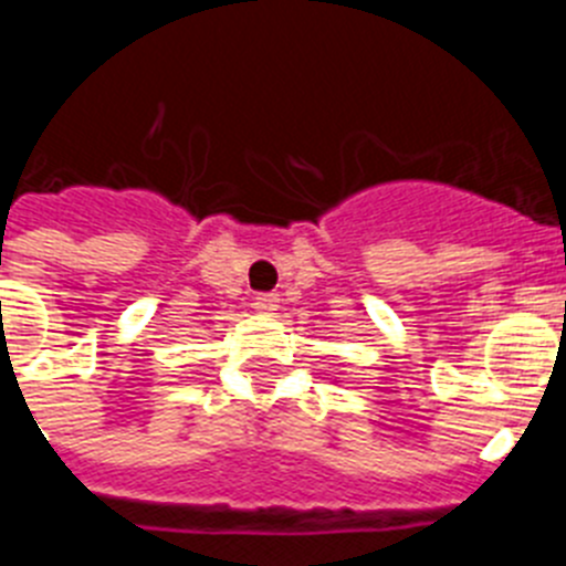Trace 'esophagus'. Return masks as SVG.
<instances>
[{"label":"esophagus","instance_id":"esophagus-1","mask_svg":"<svg viewBox=\"0 0 566 566\" xmlns=\"http://www.w3.org/2000/svg\"><path fill=\"white\" fill-rule=\"evenodd\" d=\"M252 306H254V312H258V314H266V317H269V314L277 312L280 297H277V294H258V297H254Z\"/></svg>","mask_w":566,"mask_h":566}]
</instances>
